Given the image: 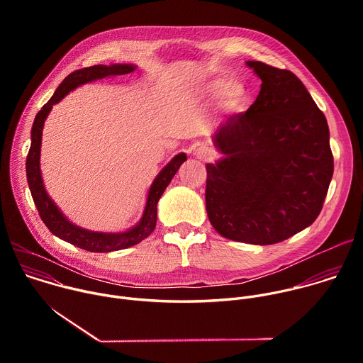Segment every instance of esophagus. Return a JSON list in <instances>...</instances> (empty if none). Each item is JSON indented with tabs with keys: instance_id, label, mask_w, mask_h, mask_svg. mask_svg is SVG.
<instances>
[{
	"instance_id": "1",
	"label": "esophagus",
	"mask_w": 363,
	"mask_h": 363,
	"mask_svg": "<svg viewBox=\"0 0 363 363\" xmlns=\"http://www.w3.org/2000/svg\"><path fill=\"white\" fill-rule=\"evenodd\" d=\"M211 155H213V150L208 146L201 145L195 149V157L199 160H208V158H211Z\"/></svg>"
}]
</instances>
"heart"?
I'll list each match as a JSON object with an SVG mask.
<instances>
[{
	"label": "heart",
	"mask_w": 363,
	"mask_h": 363,
	"mask_svg": "<svg viewBox=\"0 0 363 363\" xmlns=\"http://www.w3.org/2000/svg\"><path fill=\"white\" fill-rule=\"evenodd\" d=\"M206 91L216 96L220 105L227 111H238L241 109L248 99V90L244 83L237 79H225V80H213L206 86Z\"/></svg>",
	"instance_id": "1"
}]
</instances>
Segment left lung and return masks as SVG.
Listing matches in <instances>:
<instances>
[{"label":"left lung","instance_id":"obj_1","mask_svg":"<svg viewBox=\"0 0 363 363\" xmlns=\"http://www.w3.org/2000/svg\"><path fill=\"white\" fill-rule=\"evenodd\" d=\"M245 65L262 79L260 93L214 132L223 157L206 164L205 206L220 235L269 245L315 223L333 155L328 121L300 79L262 62Z\"/></svg>","mask_w":363,"mask_h":363}]
</instances>
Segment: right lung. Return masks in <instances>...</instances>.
<instances>
[{
	"instance_id": "1",
	"label": "right lung",
	"mask_w": 363,
	"mask_h": 363,
	"mask_svg": "<svg viewBox=\"0 0 363 363\" xmlns=\"http://www.w3.org/2000/svg\"><path fill=\"white\" fill-rule=\"evenodd\" d=\"M135 69H136L135 65H111V66L97 65V66L84 67L70 73L60 83L55 94L51 96V99L41 108V111L35 115V119L31 128V146L27 155L26 171H27V182H28L34 203L38 210V214L51 234H55L56 237L91 252H111V251H118V250L132 247L140 242L142 240H145L155 230V225H157V216H158V208H157L158 201L162 196L167 186L169 185V182L172 181L179 167L186 161V155L184 152L175 155V157L157 175V178L153 179L147 191L143 214L135 227L121 233L90 231L69 221L66 216L60 211L59 206L55 203V201L48 196L44 188V182L40 171L43 128L50 111L76 87L94 80L111 77V76L128 74V73H132Z\"/></svg>"
}]
</instances>
